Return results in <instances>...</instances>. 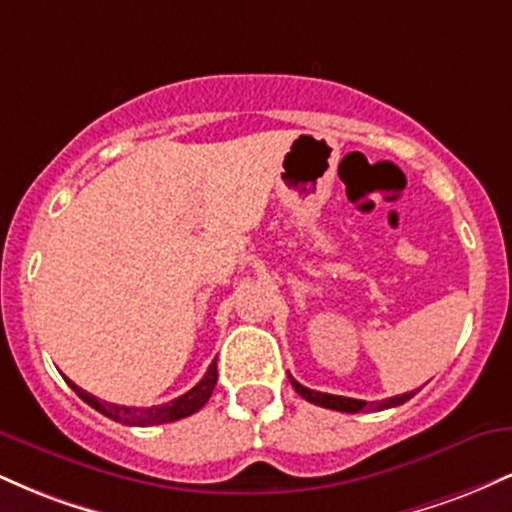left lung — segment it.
I'll use <instances>...</instances> for the list:
<instances>
[{
  "label": "left lung",
  "instance_id": "1",
  "mask_svg": "<svg viewBox=\"0 0 512 512\" xmlns=\"http://www.w3.org/2000/svg\"><path fill=\"white\" fill-rule=\"evenodd\" d=\"M289 378H291V375H289ZM291 385H293V390L298 392V395H301L303 399H308V402L317 404V407L346 411V414H358V411H383V409H390V407H399V404H404L407 399L416 395V392H404V395L383 399V402H366V399L339 397V395H327V392L310 390V387L301 385L298 380H293V378H291Z\"/></svg>",
  "mask_w": 512,
  "mask_h": 512
}]
</instances>
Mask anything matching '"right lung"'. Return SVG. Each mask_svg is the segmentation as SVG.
Masks as SVG:
<instances>
[{
  "instance_id": "add662e5",
  "label": "right lung",
  "mask_w": 512,
  "mask_h": 512,
  "mask_svg": "<svg viewBox=\"0 0 512 512\" xmlns=\"http://www.w3.org/2000/svg\"><path fill=\"white\" fill-rule=\"evenodd\" d=\"M69 383V387L84 399L86 404H91L93 409L101 411L103 416H108V419L117 421V424H125V426H156V424H170V421H178V419H185V416L195 414L204 407V404L209 402L211 392H214L216 387V380H219V370H216V358L211 361V366L207 373H204V378L199 380V383L192 387L190 392H185V395L175 397L173 402L168 404H158V407H146V409H139V407H122V404H110V402H101L98 397H93L91 392L81 390L79 385H74L72 380L64 378Z\"/></svg>"
}]
</instances>
